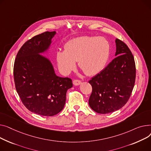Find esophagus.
<instances>
[{
    "mask_svg": "<svg viewBox=\"0 0 151 151\" xmlns=\"http://www.w3.org/2000/svg\"><path fill=\"white\" fill-rule=\"evenodd\" d=\"M81 83H82V82L80 81V80H74V81H73V84L76 86L81 85Z\"/></svg>",
    "mask_w": 151,
    "mask_h": 151,
    "instance_id": "esophagus-1",
    "label": "esophagus"
}]
</instances>
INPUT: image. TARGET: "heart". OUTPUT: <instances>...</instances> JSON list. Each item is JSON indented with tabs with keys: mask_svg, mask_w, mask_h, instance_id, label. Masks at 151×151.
<instances>
[{
	"mask_svg": "<svg viewBox=\"0 0 151 151\" xmlns=\"http://www.w3.org/2000/svg\"><path fill=\"white\" fill-rule=\"evenodd\" d=\"M110 46L108 40L99 37L84 36L68 41L65 50L56 54L57 65L60 71L68 74L78 66L88 76L101 72L107 64L110 55Z\"/></svg>",
	"mask_w": 151,
	"mask_h": 151,
	"instance_id": "obj_1",
	"label": "heart"
}]
</instances>
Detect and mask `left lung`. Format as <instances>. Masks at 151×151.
Segmentation results:
<instances>
[{"label": "left lung", "mask_w": 151, "mask_h": 151, "mask_svg": "<svg viewBox=\"0 0 151 151\" xmlns=\"http://www.w3.org/2000/svg\"><path fill=\"white\" fill-rule=\"evenodd\" d=\"M115 42L117 57L89 81L92 86L89 105L97 113L107 114L121 109L129 99L135 85L134 56L123 41L116 38Z\"/></svg>", "instance_id": "left-lung-1"}]
</instances>
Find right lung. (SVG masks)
<instances>
[{"instance_id": "right-lung-1", "label": "right lung", "mask_w": 151, "mask_h": 151, "mask_svg": "<svg viewBox=\"0 0 151 151\" xmlns=\"http://www.w3.org/2000/svg\"><path fill=\"white\" fill-rule=\"evenodd\" d=\"M56 32L35 36L21 47L14 61L15 87L22 102L30 111L52 116L63 110L72 80L57 76L49 59L40 54L49 48Z\"/></svg>"}]
</instances>
